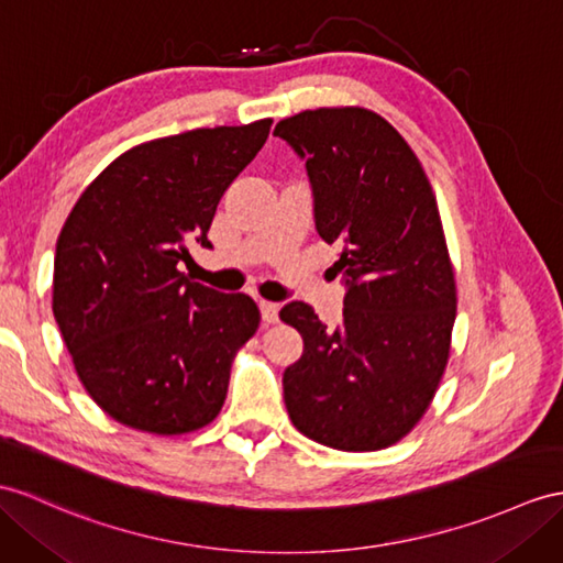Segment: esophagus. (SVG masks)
Segmentation results:
<instances>
[{
  "label": "esophagus",
  "instance_id": "34e87169",
  "mask_svg": "<svg viewBox=\"0 0 563 563\" xmlns=\"http://www.w3.org/2000/svg\"><path fill=\"white\" fill-rule=\"evenodd\" d=\"M260 312H263V320L267 324L277 322L279 320V303H274V300H260Z\"/></svg>",
  "mask_w": 563,
  "mask_h": 563
}]
</instances>
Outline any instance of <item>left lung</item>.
I'll return each instance as SVG.
<instances>
[{
	"label": "left lung",
	"mask_w": 563,
	"mask_h": 563,
	"mask_svg": "<svg viewBox=\"0 0 563 563\" xmlns=\"http://www.w3.org/2000/svg\"><path fill=\"white\" fill-rule=\"evenodd\" d=\"M274 135L306 162L314 229L339 245L344 320L320 322L291 300L279 318L303 336L284 369L298 432L341 451L399 442L444 375L456 282L432 186L389 121L363 107H320L282 119Z\"/></svg>",
	"instance_id": "1"
}]
</instances>
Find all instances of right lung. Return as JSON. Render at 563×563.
<instances>
[{
    "label": "right lung",
    "mask_w": 563,
    "mask_h": 563,
    "mask_svg": "<svg viewBox=\"0 0 563 563\" xmlns=\"http://www.w3.org/2000/svg\"><path fill=\"white\" fill-rule=\"evenodd\" d=\"M272 119L131 147L84 190L57 239L52 310L80 385L107 416L155 434L212 422L231 361L260 324L255 300L190 282L208 231Z\"/></svg>",
    "instance_id": "add662e5"
}]
</instances>
